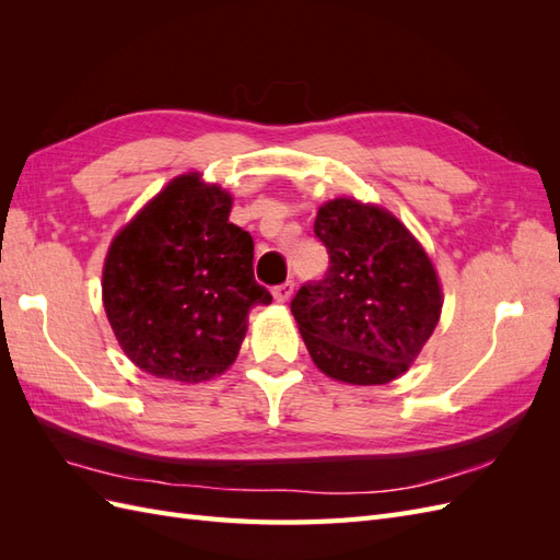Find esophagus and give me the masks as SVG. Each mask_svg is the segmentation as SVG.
<instances>
[{
    "instance_id": "obj_1",
    "label": "esophagus",
    "mask_w": 560,
    "mask_h": 560,
    "mask_svg": "<svg viewBox=\"0 0 560 560\" xmlns=\"http://www.w3.org/2000/svg\"><path fill=\"white\" fill-rule=\"evenodd\" d=\"M294 294V280H287V282H282V284H278V287H273V299L278 301V303H284V301H290V296Z\"/></svg>"
}]
</instances>
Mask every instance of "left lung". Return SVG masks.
I'll use <instances>...</instances> for the list:
<instances>
[{"mask_svg": "<svg viewBox=\"0 0 560 560\" xmlns=\"http://www.w3.org/2000/svg\"><path fill=\"white\" fill-rule=\"evenodd\" d=\"M329 268L292 299V315L313 362L352 385L404 374L442 313L430 257L389 212L336 198L315 219Z\"/></svg>", "mask_w": 560, "mask_h": 560, "instance_id": "8db88e82", "label": "left lung"}]
</instances>
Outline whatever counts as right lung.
Returning a JSON list of instances; mask_svg holds the SVG:
<instances>
[{
    "instance_id": "1",
    "label": "right lung",
    "mask_w": 560,
    "mask_h": 560,
    "mask_svg": "<svg viewBox=\"0 0 560 560\" xmlns=\"http://www.w3.org/2000/svg\"><path fill=\"white\" fill-rule=\"evenodd\" d=\"M233 198L182 175L116 235L103 301L124 352L147 374L200 383L226 371L254 306L273 296L254 280V241L229 222Z\"/></svg>"
}]
</instances>
